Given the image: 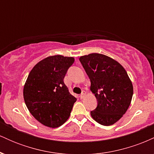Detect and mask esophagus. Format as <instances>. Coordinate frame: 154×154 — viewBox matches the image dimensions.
I'll use <instances>...</instances> for the list:
<instances>
[{"instance_id": "obj_1", "label": "esophagus", "mask_w": 154, "mask_h": 154, "mask_svg": "<svg viewBox=\"0 0 154 154\" xmlns=\"http://www.w3.org/2000/svg\"><path fill=\"white\" fill-rule=\"evenodd\" d=\"M85 95H86V93L85 91H83L80 94V95H79V97H80V98H83L85 96Z\"/></svg>"}]
</instances>
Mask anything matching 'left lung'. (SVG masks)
Listing matches in <instances>:
<instances>
[{
  "label": "left lung",
  "mask_w": 154,
  "mask_h": 154,
  "mask_svg": "<svg viewBox=\"0 0 154 154\" xmlns=\"http://www.w3.org/2000/svg\"><path fill=\"white\" fill-rule=\"evenodd\" d=\"M79 61L91 80V91L98 106L91 111L93 119L104 126L114 125L122 117L131 103L133 87L119 62L100 54L81 56Z\"/></svg>",
  "instance_id": "1"
}]
</instances>
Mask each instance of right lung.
Wrapping results in <instances>:
<instances>
[{
  "mask_svg": "<svg viewBox=\"0 0 154 154\" xmlns=\"http://www.w3.org/2000/svg\"><path fill=\"white\" fill-rule=\"evenodd\" d=\"M73 57L51 56L37 63L29 72L23 95L31 114L48 128L62 125L69 117L76 98L63 82Z\"/></svg>",
  "mask_w": 154,
  "mask_h": 154,
  "instance_id": "add662e5",
  "label": "right lung"
}]
</instances>
